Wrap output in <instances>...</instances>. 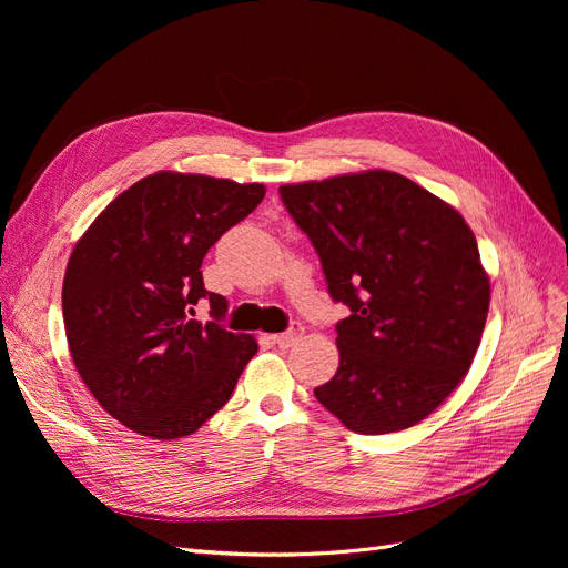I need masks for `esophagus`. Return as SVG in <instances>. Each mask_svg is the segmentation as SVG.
<instances>
[{
	"instance_id": "obj_1",
	"label": "esophagus",
	"mask_w": 568,
	"mask_h": 568,
	"mask_svg": "<svg viewBox=\"0 0 568 568\" xmlns=\"http://www.w3.org/2000/svg\"><path fill=\"white\" fill-rule=\"evenodd\" d=\"M302 334H304V326H302L300 322H294L287 332L272 336V341H274L278 347H290V345H294L296 341H300Z\"/></svg>"
}]
</instances>
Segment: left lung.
I'll return each mask as SVG.
<instances>
[{
    "instance_id": "obj_1",
    "label": "left lung",
    "mask_w": 568,
    "mask_h": 568,
    "mask_svg": "<svg viewBox=\"0 0 568 568\" xmlns=\"http://www.w3.org/2000/svg\"><path fill=\"white\" fill-rule=\"evenodd\" d=\"M281 200L315 246L334 302L341 364L315 398L354 433L424 422L467 375L490 306L476 236L412 179L368 170L285 184Z\"/></svg>"
}]
</instances>
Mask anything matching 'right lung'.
Segmentation results:
<instances>
[{"label": "right lung", "instance_id": "1", "mask_svg": "<svg viewBox=\"0 0 568 568\" xmlns=\"http://www.w3.org/2000/svg\"><path fill=\"white\" fill-rule=\"evenodd\" d=\"M262 184L161 170L116 195L75 244L62 287L73 364L99 405L152 439L193 435L257 352L221 324L202 260L264 197ZM209 301L213 320L194 308Z\"/></svg>", "mask_w": 568, "mask_h": 568}]
</instances>
